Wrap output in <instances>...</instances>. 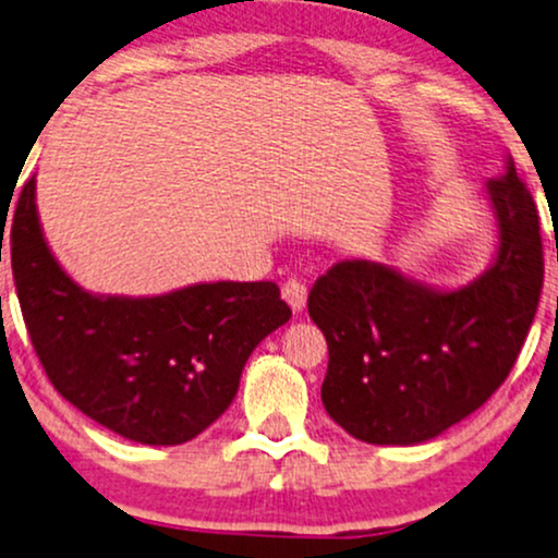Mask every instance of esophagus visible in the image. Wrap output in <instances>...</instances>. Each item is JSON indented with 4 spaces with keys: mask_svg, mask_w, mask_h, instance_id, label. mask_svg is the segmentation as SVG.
Here are the masks:
<instances>
[{
    "mask_svg": "<svg viewBox=\"0 0 558 558\" xmlns=\"http://www.w3.org/2000/svg\"><path fill=\"white\" fill-rule=\"evenodd\" d=\"M280 293H283L286 303L293 308V312H303V308H306L308 291H306V286L299 283V280H288V283L283 286V291H280Z\"/></svg>",
    "mask_w": 558,
    "mask_h": 558,
    "instance_id": "esophagus-1",
    "label": "esophagus"
}]
</instances>
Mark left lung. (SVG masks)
<instances>
[{
    "label": "left lung",
    "mask_w": 558,
    "mask_h": 558,
    "mask_svg": "<svg viewBox=\"0 0 558 558\" xmlns=\"http://www.w3.org/2000/svg\"><path fill=\"white\" fill-rule=\"evenodd\" d=\"M482 197L497 244L469 283L433 286L378 259H342L308 293L329 348L324 409L357 440H433L476 412L518 361L543 288L538 210L510 154Z\"/></svg>",
    "instance_id": "left-lung-1"
}]
</instances>
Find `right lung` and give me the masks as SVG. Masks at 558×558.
I'll list each match as a JSON object with an SVG mask.
<instances>
[{"instance_id":"add662e5","label":"right lung","mask_w":558,"mask_h":558,"mask_svg":"<svg viewBox=\"0 0 558 558\" xmlns=\"http://www.w3.org/2000/svg\"><path fill=\"white\" fill-rule=\"evenodd\" d=\"M12 275L53 389L141 446H182L231 407L252 350L291 319L275 283H193L159 295L92 293L46 242L25 182Z\"/></svg>"}]
</instances>
